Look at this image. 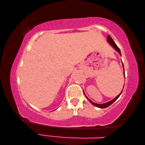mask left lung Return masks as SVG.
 Segmentation results:
<instances>
[{
    "instance_id": "8db88e82",
    "label": "left lung",
    "mask_w": 145,
    "mask_h": 145,
    "mask_svg": "<svg viewBox=\"0 0 145 145\" xmlns=\"http://www.w3.org/2000/svg\"><path fill=\"white\" fill-rule=\"evenodd\" d=\"M107 41H108V43H109L110 44V45H111L112 46V47H113V48L115 49V50H116L117 51V52L120 54V55H121V52H120V49L118 48V46L116 45V44L114 43V41H113V40H112L111 36H110L109 35V34H108V36H107ZM122 66H123V63H122ZM123 70H124V68H123ZM123 75H124V76H125V71L123 72ZM123 88H124V86H123ZM122 91H123V90L121 91V93H120V94H119L118 95V96H117L116 98H114V99H112V100H111V101H109V102H106V103H104V104H96V103H94L93 102H92L91 100H89V99H88V98L86 97V95H85L84 92V95L86 96V99H87L88 100H89V102H91V104H92L93 105H95V106H96V107H99V108H106V107H109V105H111L112 104V103L114 102L118 99L119 97L120 96V95H121Z\"/></svg>"
}]
</instances>
